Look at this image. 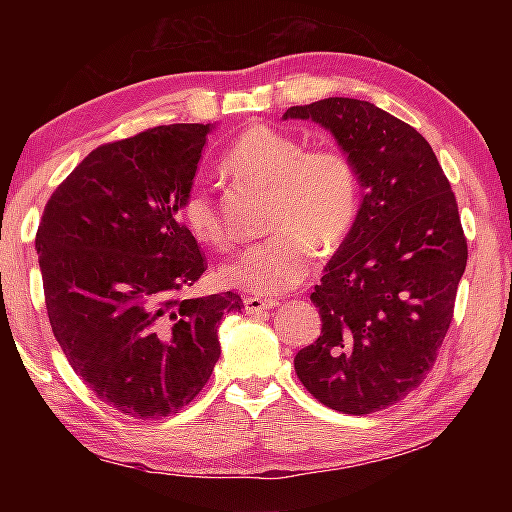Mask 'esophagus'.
<instances>
[{
	"label": "esophagus",
	"mask_w": 512,
	"mask_h": 512,
	"mask_svg": "<svg viewBox=\"0 0 512 512\" xmlns=\"http://www.w3.org/2000/svg\"><path fill=\"white\" fill-rule=\"evenodd\" d=\"M275 305H277L275 300H266V298H259V296H246L244 298V307H246L248 314H253V316L264 314V311H271Z\"/></svg>",
	"instance_id": "1"
}]
</instances>
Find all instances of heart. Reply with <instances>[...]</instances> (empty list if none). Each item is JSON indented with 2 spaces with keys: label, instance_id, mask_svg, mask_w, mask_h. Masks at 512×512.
Returning <instances> with one entry per match:
<instances>
[{
  "label": "heart",
  "instance_id": "1",
  "mask_svg": "<svg viewBox=\"0 0 512 512\" xmlns=\"http://www.w3.org/2000/svg\"><path fill=\"white\" fill-rule=\"evenodd\" d=\"M225 167L271 185L268 225L275 230L221 266L225 287L282 296L305 282L314 264V244L339 246L357 221L359 176L350 155L336 146L305 149L296 135L253 126L232 142ZM183 216L203 244L221 246L225 241V225L210 189H189Z\"/></svg>",
  "mask_w": 512,
  "mask_h": 512
}]
</instances>
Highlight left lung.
<instances>
[{"mask_svg":"<svg viewBox=\"0 0 512 512\" xmlns=\"http://www.w3.org/2000/svg\"><path fill=\"white\" fill-rule=\"evenodd\" d=\"M350 155L363 187L350 235L311 293L323 318L302 348V386L341 413L386 409L422 384L452 323L467 241L456 196L429 142L368 101L293 106Z\"/></svg>","mask_w":512,"mask_h":512,"instance_id":"left-lung-1","label":"left lung"}]
</instances>
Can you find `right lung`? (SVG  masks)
<instances>
[{"label":"right lung","instance_id":"right-lung-1","mask_svg":"<svg viewBox=\"0 0 512 512\" xmlns=\"http://www.w3.org/2000/svg\"><path fill=\"white\" fill-rule=\"evenodd\" d=\"M210 124L94 149L45 205L36 250L56 341L90 391L131 418L178 413L219 361L239 293L189 298L203 250L180 221Z\"/></svg>","mask_w":512,"mask_h":512}]
</instances>
